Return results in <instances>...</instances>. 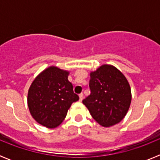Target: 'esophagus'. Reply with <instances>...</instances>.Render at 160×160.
Wrapping results in <instances>:
<instances>
[{
	"mask_svg": "<svg viewBox=\"0 0 160 160\" xmlns=\"http://www.w3.org/2000/svg\"><path fill=\"white\" fill-rule=\"evenodd\" d=\"M82 99H83V94L82 93H81V94H79V100H80V101H82Z\"/></svg>",
	"mask_w": 160,
	"mask_h": 160,
	"instance_id": "34e87169",
	"label": "esophagus"
}]
</instances>
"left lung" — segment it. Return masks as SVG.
<instances>
[{"label": "left lung", "instance_id": "left-lung-1", "mask_svg": "<svg viewBox=\"0 0 160 160\" xmlns=\"http://www.w3.org/2000/svg\"><path fill=\"white\" fill-rule=\"evenodd\" d=\"M90 94L82 101L98 124L109 128L121 122L129 110L131 90L128 79L111 65L90 72Z\"/></svg>", "mask_w": 160, "mask_h": 160}]
</instances>
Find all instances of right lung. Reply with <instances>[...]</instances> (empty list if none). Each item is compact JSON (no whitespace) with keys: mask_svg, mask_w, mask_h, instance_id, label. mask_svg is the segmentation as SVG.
I'll return each mask as SVG.
<instances>
[{"mask_svg":"<svg viewBox=\"0 0 160 160\" xmlns=\"http://www.w3.org/2000/svg\"><path fill=\"white\" fill-rule=\"evenodd\" d=\"M69 71L49 66L35 78L28 91V107L32 118L47 128L60 125L71 104L79 99L68 80Z\"/></svg>","mask_w":160,"mask_h":160,"instance_id":"1","label":"right lung"}]
</instances>
